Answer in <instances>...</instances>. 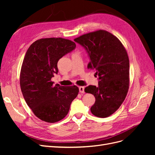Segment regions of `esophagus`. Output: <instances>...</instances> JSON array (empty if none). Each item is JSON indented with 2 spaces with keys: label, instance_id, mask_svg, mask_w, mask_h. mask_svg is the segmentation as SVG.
I'll use <instances>...</instances> for the list:
<instances>
[{
  "label": "esophagus",
  "instance_id": "esophagus-1",
  "mask_svg": "<svg viewBox=\"0 0 155 155\" xmlns=\"http://www.w3.org/2000/svg\"><path fill=\"white\" fill-rule=\"evenodd\" d=\"M79 90L80 93H85V87H79Z\"/></svg>",
  "mask_w": 155,
  "mask_h": 155
}]
</instances>
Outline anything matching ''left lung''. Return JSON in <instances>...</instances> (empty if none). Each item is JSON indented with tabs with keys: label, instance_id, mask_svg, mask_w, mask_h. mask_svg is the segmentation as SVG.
Listing matches in <instances>:
<instances>
[{
	"label": "left lung",
	"instance_id": "left-lung-1",
	"mask_svg": "<svg viewBox=\"0 0 155 155\" xmlns=\"http://www.w3.org/2000/svg\"><path fill=\"white\" fill-rule=\"evenodd\" d=\"M85 48L90 58L88 69L99 76L98 86L89 85L85 92L94 96L92 114L106 118L119 109L129 87V60L121 41L110 32L100 30L74 39Z\"/></svg>",
	"mask_w": 155,
	"mask_h": 155
}]
</instances>
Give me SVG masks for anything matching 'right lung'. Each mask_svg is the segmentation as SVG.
Here are the masks:
<instances>
[{
	"instance_id": "1",
	"label": "right lung",
	"mask_w": 155,
	"mask_h": 155,
	"mask_svg": "<svg viewBox=\"0 0 155 155\" xmlns=\"http://www.w3.org/2000/svg\"><path fill=\"white\" fill-rule=\"evenodd\" d=\"M76 46L74 42L61 37L43 38L33 43L25 56L20 74L22 95L34 114L46 122L63 119L78 94L77 86H54L51 81L58 72L59 59Z\"/></svg>"
}]
</instances>
